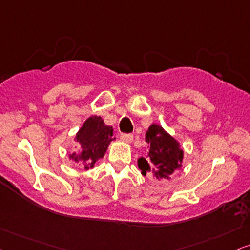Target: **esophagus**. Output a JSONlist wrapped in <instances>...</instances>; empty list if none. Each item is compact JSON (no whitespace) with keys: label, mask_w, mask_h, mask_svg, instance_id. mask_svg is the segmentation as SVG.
<instances>
[{"label":"esophagus","mask_w":250,"mask_h":250,"mask_svg":"<svg viewBox=\"0 0 250 250\" xmlns=\"http://www.w3.org/2000/svg\"><path fill=\"white\" fill-rule=\"evenodd\" d=\"M121 140L125 141V143H131L134 141V136L131 134H121Z\"/></svg>","instance_id":"obj_1"}]
</instances>
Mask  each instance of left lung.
Wrapping results in <instances>:
<instances>
[{"instance_id":"8db88e82","label":"left lung","mask_w":250,"mask_h":250,"mask_svg":"<svg viewBox=\"0 0 250 250\" xmlns=\"http://www.w3.org/2000/svg\"><path fill=\"white\" fill-rule=\"evenodd\" d=\"M148 144L146 157L137 160L142 174H152L157 179H169L175 170L182 167L183 150L179 142L159 125H151L145 134Z\"/></svg>"}]
</instances>
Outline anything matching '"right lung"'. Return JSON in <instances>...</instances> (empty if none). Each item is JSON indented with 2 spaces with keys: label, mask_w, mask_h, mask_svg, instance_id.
<instances>
[{
  "label": "right lung",
  "mask_w": 250,
  "mask_h": 250,
  "mask_svg": "<svg viewBox=\"0 0 250 250\" xmlns=\"http://www.w3.org/2000/svg\"><path fill=\"white\" fill-rule=\"evenodd\" d=\"M75 140L81 145L80 152H72L69 158L76 163H83L84 168H93L100 158L105 156L113 138V128L106 125L100 116H90L76 134Z\"/></svg>",
  "instance_id": "obj_1"
}]
</instances>
